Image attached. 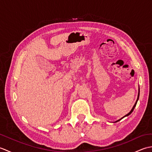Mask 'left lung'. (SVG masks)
I'll return each mask as SVG.
<instances>
[{
	"label": "left lung",
	"instance_id": "left-lung-1",
	"mask_svg": "<svg viewBox=\"0 0 152 152\" xmlns=\"http://www.w3.org/2000/svg\"><path fill=\"white\" fill-rule=\"evenodd\" d=\"M139 95H140V88H138V97H137V101H136V102H135V104H134V106H133V107L132 108V109H131V110L127 114H126L125 116H124V117L123 118H121V119H118V120H117L116 121H115V122H118V121H120L121 119H123L124 118H125V117H126V116H128V115H129L132 112H133V111L134 110V108H135V106H136V105H137V102H138V99H139Z\"/></svg>",
	"mask_w": 152,
	"mask_h": 152
}]
</instances>
